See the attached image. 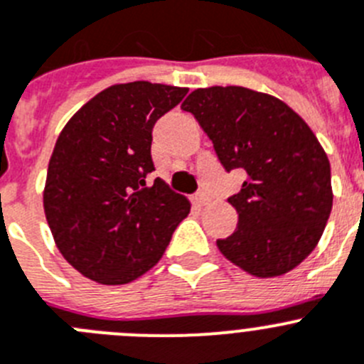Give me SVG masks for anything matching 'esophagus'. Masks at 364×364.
<instances>
[{"instance_id":"1","label":"esophagus","mask_w":364,"mask_h":364,"mask_svg":"<svg viewBox=\"0 0 364 364\" xmlns=\"http://www.w3.org/2000/svg\"><path fill=\"white\" fill-rule=\"evenodd\" d=\"M208 202H209V196L205 191H198L195 196H193V204H195L196 208H204Z\"/></svg>"}]
</instances>
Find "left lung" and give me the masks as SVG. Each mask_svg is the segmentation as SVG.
<instances>
[{
	"label": "left lung",
	"mask_w": 364,
	"mask_h": 364,
	"mask_svg": "<svg viewBox=\"0 0 364 364\" xmlns=\"http://www.w3.org/2000/svg\"><path fill=\"white\" fill-rule=\"evenodd\" d=\"M182 109L208 133L223 169L247 175L228 198L238 225L216 240L220 252L258 278L292 271L332 211L330 162L312 129L283 101L243 86L198 88Z\"/></svg>",
	"instance_id": "8db88e82"
}]
</instances>
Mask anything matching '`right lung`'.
<instances>
[{"label": "right lung", "mask_w": 364, "mask_h": 364, "mask_svg": "<svg viewBox=\"0 0 364 364\" xmlns=\"http://www.w3.org/2000/svg\"><path fill=\"white\" fill-rule=\"evenodd\" d=\"M188 88L113 85L68 121L50 156L46 222L66 262L102 285H122L164 255L191 204L155 171L151 132Z\"/></svg>", "instance_id": "add662e5"}]
</instances>
